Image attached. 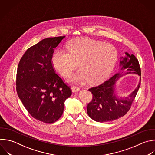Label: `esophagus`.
<instances>
[{
	"label": "esophagus",
	"instance_id": "obj_1",
	"mask_svg": "<svg viewBox=\"0 0 155 155\" xmlns=\"http://www.w3.org/2000/svg\"><path fill=\"white\" fill-rule=\"evenodd\" d=\"M71 90H72V91H73L74 93H78V92H79V91H80V88H78V87H72Z\"/></svg>",
	"mask_w": 155,
	"mask_h": 155
}]
</instances>
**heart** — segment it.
<instances>
[{
  "instance_id": "b5f03b06",
  "label": "heart",
  "mask_w": 155,
  "mask_h": 155,
  "mask_svg": "<svg viewBox=\"0 0 155 155\" xmlns=\"http://www.w3.org/2000/svg\"><path fill=\"white\" fill-rule=\"evenodd\" d=\"M67 51L58 49L52 58L54 67L64 78H69L77 67L79 70L71 82L82 84L88 80L97 83L106 78L113 70L117 52L111 44L88 38H79L67 44Z\"/></svg>"
}]
</instances>
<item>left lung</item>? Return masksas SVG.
Wrapping results in <instances>:
<instances>
[{"mask_svg": "<svg viewBox=\"0 0 155 155\" xmlns=\"http://www.w3.org/2000/svg\"><path fill=\"white\" fill-rule=\"evenodd\" d=\"M126 56L120 58V71L101 85L88 90L93 94V99L87 105V113L94 120L99 122L111 121L124 116L130 109L140 85V78L137 87L127 97H120L115 94V84L124 74H137L141 75L138 60L133 55L125 53Z\"/></svg>", "mask_w": 155, "mask_h": 155, "instance_id": "8db88e82", "label": "left lung"}]
</instances>
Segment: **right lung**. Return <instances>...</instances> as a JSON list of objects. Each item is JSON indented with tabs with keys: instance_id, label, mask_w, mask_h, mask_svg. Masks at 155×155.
<instances>
[{
	"instance_id": "add662e5",
	"label": "right lung",
	"mask_w": 155,
	"mask_h": 155,
	"mask_svg": "<svg viewBox=\"0 0 155 155\" xmlns=\"http://www.w3.org/2000/svg\"><path fill=\"white\" fill-rule=\"evenodd\" d=\"M65 36L46 38L29 48L21 58L16 75V90L28 112L35 119L53 123L62 116L70 87L55 73L52 57Z\"/></svg>"
}]
</instances>
